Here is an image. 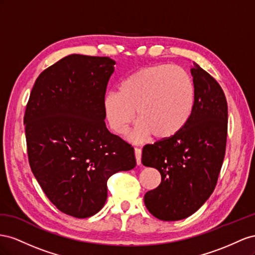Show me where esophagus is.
Instances as JSON below:
<instances>
[{"label": "esophagus", "mask_w": 255, "mask_h": 255, "mask_svg": "<svg viewBox=\"0 0 255 255\" xmlns=\"http://www.w3.org/2000/svg\"><path fill=\"white\" fill-rule=\"evenodd\" d=\"M134 156H135V161L136 164L140 165L141 164V156H142V149L141 148H134Z\"/></svg>", "instance_id": "1"}]
</instances>
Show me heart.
I'll return each mask as SVG.
<instances>
[{"instance_id":"1","label":"heart","mask_w":255,"mask_h":255,"mask_svg":"<svg viewBox=\"0 0 255 255\" xmlns=\"http://www.w3.org/2000/svg\"><path fill=\"white\" fill-rule=\"evenodd\" d=\"M195 84L191 75L177 65L143 67L121 83L119 93L109 92L104 110L111 128L118 134L126 132L136 116L128 139L140 143L152 133L169 139L183 129L193 112Z\"/></svg>"}]
</instances>
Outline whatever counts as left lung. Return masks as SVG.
Instances as JSON below:
<instances>
[{
	"mask_svg": "<svg viewBox=\"0 0 255 255\" xmlns=\"http://www.w3.org/2000/svg\"><path fill=\"white\" fill-rule=\"evenodd\" d=\"M191 75L195 105L186 126L169 139L145 145L142 151V163L161 174L160 185L145 193V206L163 221L185 219L204 204L225 155L227 98L219 83L196 63Z\"/></svg>",
	"mask_w": 255,
	"mask_h": 255,
	"instance_id": "left-lung-1",
	"label": "left lung"
}]
</instances>
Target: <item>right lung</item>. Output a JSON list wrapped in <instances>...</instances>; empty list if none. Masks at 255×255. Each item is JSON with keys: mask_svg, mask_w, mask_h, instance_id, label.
I'll return each mask as SVG.
<instances>
[{"mask_svg": "<svg viewBox=\"0 0 255 255\" xmlns=\"http://www.w3.org/2000/svg\"><path fill=\"white\" fill-rule=\"evenodd\" d=\"M114 65L108 56L64 57L36 79L25 109L34 176L57 209L79 219L104 207L109 177L135 166L133 147L105 123Z\"/></svg>", "mask_w": 255, "mask_h": 255, "instance_id": "right-lung-1", "label": "right lung"}]
</instances>
